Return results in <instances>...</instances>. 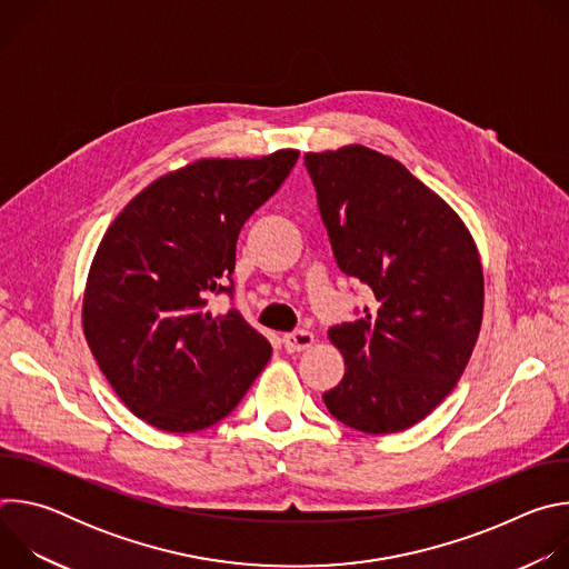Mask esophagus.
<instances>
[{"mask_svg": "<svg viewBox=\"0 0 569 569\" xmlns=\"http://www.w3.org/2000/svg\"><path fill=\"white\" fill-rule=\"evenodd\" d=\"M281 342H283V349H286L288 353H299V351H306L308 347H312L315 338H312L310 331L299 329V331H295V333H286Z\"/></svg>", "mask_w": 569, "mask_h": 569, "instance_id": "obj_1", "label": "esophagus"}]
</instances>
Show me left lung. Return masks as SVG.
Masks as SVG:
<instances>
[{
    "label": "left lung",
    "mask_w": 569,
    "mask_h": 569,
    "mask_svg": "<svg viewBox=\"0 0 569 569\" xmlns=\"http://www.w3.org/2000/svg\"><path fill=\"white\" fill-rule=\"evenodd\" d=\"M303 164L338 268L373 292L356 321L329 331L347 369L321 398L353 430H408L452 391L479 336L472 236L400 161L371 148L306 152Z\"/></svg>",
    "instance_id": "8db88e82"
}]
</instances>
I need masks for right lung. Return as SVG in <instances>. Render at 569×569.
<instances>
[{
    "label": "right lung",
    "mask_w": 569,
    "mask_h": 569,
    "mask_svg": "<svg viewBox=\"0 0 569 569\" xmlns=\"http://www.w3.org/2000/svg\"><path fill=\"white\" fill-rule=\"evenodd\" d=\"M299 150L200 159L154 180L114 218L90 268L86 340L126 408L164 432L224 419L272 356L231 297L236 240L277 193Z\"/></svg>",
    "instance_id": "1"
}]
</instances>
